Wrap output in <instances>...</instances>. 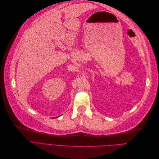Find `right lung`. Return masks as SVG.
Wrapping results in <instances>:
<instances>
[{
	"label": "right lung",
	"mask_w": 159,
	"mask_h": 159,
	"mask_svg": "<svg viewBox=\"0 0 159 159\" xmlns=\"http://www.w3.org/2000/svg\"><path fill=\"white\" fill-rule=\"evenodd\" d=\"M60 117V116H58V117Z\"/></svg>",
	"instance_id": "1"
}]
</instances>
